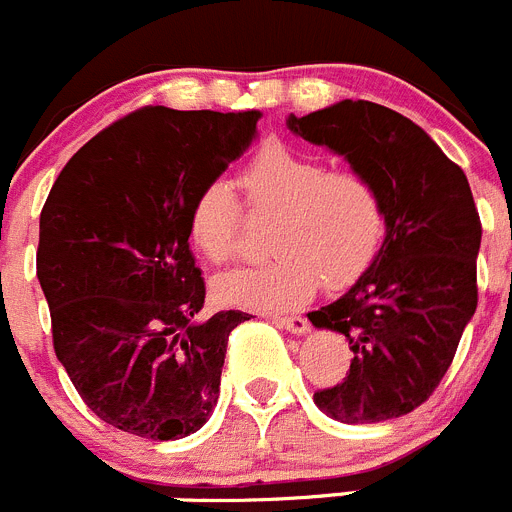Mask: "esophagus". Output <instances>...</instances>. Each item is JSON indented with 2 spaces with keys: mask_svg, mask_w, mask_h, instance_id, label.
<instances>
[{
  "mask_svg": "<svg viewBox=\"0 0 512 512\" xmlns=\"http://www.w3.org/2000/svg\"><path fill=\"white\" fill-rule=\"evenodd\" d=\"M274 322L292 335H307L309 332V322L304 317H274Z\"/></svg>",
  "mask_w": 512,
  "mask_h": 512,
  "instance_id": "1",
  "label": "esophagus"
}]
</instances>
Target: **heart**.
<instances>
[{
  "mask_svg": "<svg viewBox=\"0 0 512 512\" xmlns=\"http://www.w3.org/2000/svg\"><path fill=\"white\" fill-rule=\"evenodd\" d=\"M241 185L259 213H274L261 266L236 269L215 281V297L253 312H284L320 289L353 284L378 256L386 236L381 190L353 170H332L314 154L271 142L246 162ZM241 208L225 180L198 192L190 210L192 241L213 264L236 251Z\"/></svg>",
  "mask_w": 512,
  "mask_h": 512,
  "instance_id": "obj_1",
  "label": "heart"
}]
</instances>
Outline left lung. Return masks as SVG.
<instances>
[{
    "instance_id": "obj_1",
    "label": "left lung",
    "mask_w": 512,
    "mask_h": 512,
    "mask_svg": "<svg viewBox=\"0 0 512 512\" xmlns=\"http://www.w3.org/2000/svg\"><path fill=\"white\" fill-rule=\"evenodd\" d=\"M287 126L373 180L386 203L373 264L307 314L353 350L348 378L314 403L342 424L398 419L434 393L477 309L482 225L470 182L421 126L381 103L345 98L289 114Z\"/></svg>"
}]
</instances>
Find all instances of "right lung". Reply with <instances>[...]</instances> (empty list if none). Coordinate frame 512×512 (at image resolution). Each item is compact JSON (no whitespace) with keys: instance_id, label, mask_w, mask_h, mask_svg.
I'll use <instances>...</instances> for the list:
<instances>
[{"instance_id":"right-lung-1","label":"right lung","mask_w":512,"mask_h":512,"mask_svg":"<svg viewBox=\"0 0 512 512\" xmlns=\"http://www.w3.org/2000/svg\"><path fill=\"white\" fill-rule=\"evenodd\" d=\"M259 111L154 106L70 157L40 213L37 279L55 355L88 409L137 437H190L220 396L246 312L200 317L190 210L259 137Z\"/></svg>"}]
</instances>
